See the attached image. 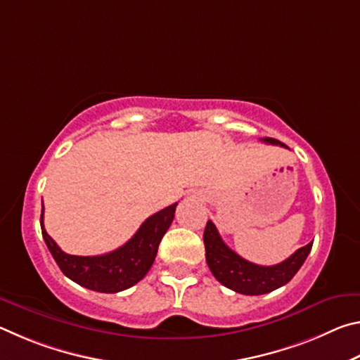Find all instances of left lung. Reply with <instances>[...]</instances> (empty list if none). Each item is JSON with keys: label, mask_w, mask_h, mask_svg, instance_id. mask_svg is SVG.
Segmentation results:
<instances>
[{"label": "left lung", "mask_w": 360, "mask_h": 360, "mask_svg": "<svg viewBox=\"0 0 360 360\" xmlns=\"http://www.w3.org/2000/svg\"><path fill=\"white\" fill-rule=\"evenodd\" d=\"M262 141L266 144H279L285 148V144L273 138H264ZM203 241L206 249V264H208L214 278L225 288L245 295L268 294V292L288 284L295 276V273L300 270L313 248V243H308L307 246L297 249L289 259H285L281 264L262 266L248 262L235 251H231L222 241L216 225L211 221L206 224Z\"/></svg>", "instance_id": "obj_1"}]
</instances>
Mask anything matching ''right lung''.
I'll use <instances>...</instances> for the list:
<instances>
[{"instance_id":"obj_1","label":"right lung","mask_w":360,"mask_h":360,"mask_svg":"<svg viewBox=\"0 0 360 360\" xmlns=\"http://www.w3.org/2000/svg\"><path fill=\"white\" fill-rule=\"evenodd\" d=\"M176 206L178 203L169 205L165 210L146 219L136 233L115 251L94 255V257H82V255L63 252L57 243L47 235L44 229V205H42V238H44L49 251L56 259L60 270L71 281L77 283L85 289L115 294V292L131 288L148 275L155 260L158 245H160L163 235L167 233L173 222Z\"/></svg>"}]
</instances>
